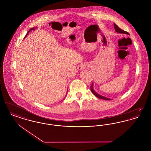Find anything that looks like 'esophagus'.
Returning <instances> with one entry per match:
<instances>
[{
	"label": "esophagus",
	"mask_w": 151,
	"mask_h": 151,
	"mask_svg": "<svg viewBox=\"0 0 151 151\" xmlns=\"http://www.w3.org/2000/svg\"><path fill=\"white\" fill-rule=\"evenodd\" d=\"M86 66L87 65L85 63H82V64L79 65V66L78 67V69L80 71H82V70H83L84 69H85L86 68Z\"/></svg>",
	"instance_id": "esophagus-1"
}]
</instances>
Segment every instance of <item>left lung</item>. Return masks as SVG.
I'll use <instances>...</instances> for the list:
<instances>
[{"mask_svg": "<svg viewBox=\"0 0 151 151\" xmlns=\"http://www.w3.org/2000/svg\"><path fill=\"white\" fill-rule=\"evenodd\" d=\"M114 29H115V32H116V33L129 35V33H128V32H126V31H124V30H122L121 29H120V28L115 24V23H114ZM91 92L93 93L94 95H95L97 97H98V98H99V99H102V100H111V99H109V98H107V97H104V96H102V95H100V94L96 93V92L94 90L93 83H92V86H91Z\"/></svg>", "mask_w": 151, "mask_h": 151, "instance_id": "left-lung-1", "label": "left lung"}]
</instances>
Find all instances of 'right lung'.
Wrapping results in <instances>:
<instances>
[{
	"mask_svg": "<svg viewBox=\"0 0 151 151\" xmlns=\"http://www.w3.org/2000/svg\"><path fill=\"white\" fill-rule=\"evenodd\" d=\"M37 27H33V28H31L30 29H29V31L27 32V35H26V36H25V37H24V38H25L27 36V35H28V33H29V32L31 31V30H35V29H37Z\"/></svg>",
	"mask_w": 151,
	"mask_h": 151,
	"instance_id": "right-lung-1",
	"label": "right lung"
}]
</instances>
